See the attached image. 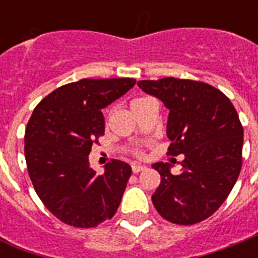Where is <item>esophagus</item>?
<instances>
[{"mask_svg": "<svg viewBox=\"0 0 258 258\" xmlns=\"http://www.w3.org/2000/svg\"><path fill=\"white\" fill-rule=\"evenodd\" d=\"M143 170H146V166L133 165V172H134V174H138V172L143 171Z\"/></svg>", "mask_w": 258, "mask_h": 258, "instance_id": "esophagus-1", "label": "esophagus"}]
</instances>
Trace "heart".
<instances>
[{"label": "heart", "mask_w": 258, "mask_h": 258, "mask_svg": "<svg viewBox=\"0 0 258 258\" xmlns=\"http://www.w3.org/2000/svg\"><path fill=\"white\" fill-rule=\"evenodd\" d=\"M141 100H143V97H139V99H135V100H133L131 101V107H133V105H135L138 103V101H141Z\"/></svg>", "instance_id": "b5f03b06"}]
</instances>
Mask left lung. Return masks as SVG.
Wrapping results in <instances>:
<instances>
[{
  "label": "left lung",
  "mask_w": 258,
  "mask_h": 258,
  "mask_svg": "<svg viewBox=\"0 0 258 258\" xmlns=\"http://www.w3.org/2000/svg\"><path fill=\"white\" fill-rule=\"evenodd\" d=\"M138 87L169 108V154L184 155L179 174H172L169 163L153 165L161 174L154 206L174 224L206 220L228 198L241 171L244 130L234 105L202 82L165 78L142 80Z\"/></svg>",
  "instance_id": "left-lung-1"
}]
</instances>
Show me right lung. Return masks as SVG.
<instances>
[{
  "instance_id": "add662e5",
  "label": "right lung",
  "mask_w": 258,
  "mask_h": 258,
  "mask_svg": "<svg viewBox=\"0 0 258 258\" xmlns=\"http://www.w3.org/2000/svg\"><path fill=\"white\" fill-rule=\"evenodd\" d=\"M135 79H83L38 103L25 130V159L34 190L54 217L75 228L111 220L131 166L112 159L97 175L89 153L104 135L101 109L135 86Z\"/></svg>"
}]
</instances>
